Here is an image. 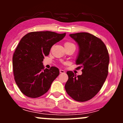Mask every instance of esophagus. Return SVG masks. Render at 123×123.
<instances>
[{
  "instance_id": "34e87169",
  "label": "esophagus",
  "mask_w": 123,
  "mask_h": 123,
  "mask_svg": "<svg viewBox=\"0 0 123 123\" xmlns=\"http://www.w3.org/2000/svg\"><path fill=\"white\" fill-rule=\"evenodd\" d=\"M60 73H64L65 71L62 69H60Z\"/></svg>"
}]
</instances>
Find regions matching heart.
<instances>
[{"mask_svg": "<svg viewBox=\"0 0 123 123\" xmlns=\"http://www.w3.org/2000/svg\"><path fill=\"white\" fill-rule=\"evenodd\" d=\"M74 46V44L70 43V42H66L65 43V46Z\"/></svg>", "mask_w": 123, "mask_h": 123, "instance_id": "b5f03b06", "label": "heart"}]
</instances>
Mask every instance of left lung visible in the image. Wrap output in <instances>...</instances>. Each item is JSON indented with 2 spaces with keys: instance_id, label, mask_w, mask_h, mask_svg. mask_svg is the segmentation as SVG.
Instances as JSON below:
<instances>
[{
  "instance_id": "left-lung-1",
  "label": "left lung",
  "mask_w": 123,
  "mask_h": 123,
  "mask_svg": "<svg viewBox=\"0 0 123 123\" xmlns=\"http://www.w3.org/2000/svg\"><path fill=\"white\" fill-rule=\"evenodd\" d=\"M77 42L79 51L76 65L82 68V74L76 76L68 71V80L65 88L69 95L78 102L92 98L100 91L108 74L109 56L104 42L87 32L70 34Z\"/></svg>"
}]
</instances>
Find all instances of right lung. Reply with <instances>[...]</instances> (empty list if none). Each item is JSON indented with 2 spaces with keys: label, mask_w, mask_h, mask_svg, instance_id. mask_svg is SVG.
<instances>
[{
  "label": "right lung",
  "mask_w": 123,
  "mask_h": 123,
  "mask_svg": "<svg viewBox=\"0 0 123 123\" xmlns=\"http://www.w3.org/2000/svg\"><path fill=\"white\" fill-rule=\"evenodd\" d=\"M65 35L51 31L32 32L21 39L12 57V68L15 83L22 94L35 98L49 91L60 71L55 66L44 69L42 62L52 46Z\"/></svg>",
  "instance_id": "right-lung-1"
}]
</instances>
